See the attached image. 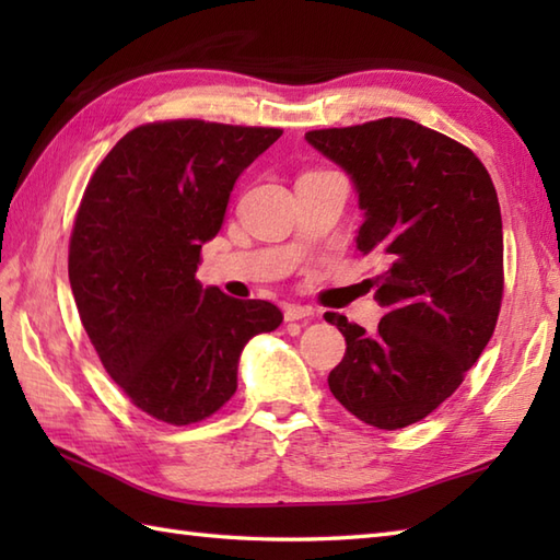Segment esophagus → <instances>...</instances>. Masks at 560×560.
<instances>
[{
	"instance_id": "1",
	"label": "esophagus",
	"mask_w": 560,
	"mask_h": 560,
	"mask_svg": "<svg viewBox=\"0 0 560 560\" xmlns=\"http://www.w3.org/2000/svg\"><path fill=\"white\" fill-rule=\"evenodd\" d=\"M313 307L307 305H289L287 313H283V317H287V323H299V319H307L313 317Z\"/></svg>"
}]
</instances>
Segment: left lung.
<instances>
[{
  "instance_id": "1",
  "label": "left lung",
  "mask_w": 560,
  "mask_h": 560,
  "mask_svg": "<svg viewBox=\"0 0 560 560\" xmlns=\"http://www.w3.org/2000/svg\"><path fill=\"white\" fill-rule=\"evenodd\" d=\"M307 144L351 177L355 247L383 259L375 331L327 313L347 339L329 389L355 419L397 431L455 392L503 299V221L489 171L455 139L404 117L315 129Z\"/></svg>"
}]
</instances>
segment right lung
<instances>
[{
	"label": "right lung",
	"mask_w": 560,
	"mask_h": 560,
	"mask_svg": "<svg viewBox=\"0 0 560 560\" xmlns=\"http://www.w3.org/2000/svg\"><path fill=\"white\" fill-rule=\"evenodd\" d=\"M281 137L201 120L141 125L89 180L69 243V283L105 371L141 411L187 425L237 389L245 343L281 325L267 301L201 287L233 185Z\"/></svg>",
	"instance_id": "add662e5"
}]
</instances>
